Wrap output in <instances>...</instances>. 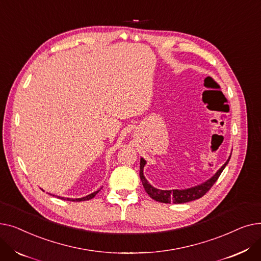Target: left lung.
I'll use <instances>...</instances> for the list:
<instances>
[{"instance_id":"8db88e82","label":"left lung","mask_w":261,"mask_h":261,"mask_svg":"<svg viewBox=\"0 0 261 261\" xmlns=\"http://www.w3.org/2000/svg\"><path fill=\"white\" fill-rule=\"evenodd\" d=\"M230 156L228 158V160L225 162L224 165L219 169L216 174L214 176H212L210 180H207L206 182H204L198 186L191 187V188H187V189H171V190H162V189H158L153 186H151L149 184V182L146 180V177L144 175V166L146 165V161L142 158L141 159V167H140V176L141 180L143 183V186L146 190V193L151 197L153 200L158 201V202H162V203H174V204H181V203H186V202H190L194 201L197 199H200L201 197H203L207 191L212 188V186L216 183V181L218 180V177L220 176L221 172L223 171V169L225 168V166L227 165V163L229 161Z\"/></svg>"}]
</instances>
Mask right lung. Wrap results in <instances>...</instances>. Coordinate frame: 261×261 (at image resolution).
Wrapping results in <instances>:
<instances>
[{"instance_id":"1","label":"right lung","mask_w":261,"mask_h":261,"mask_svg":"<svg viewBox=\"0 0 261 261\" xmlns=\"http://www.w3.org/2000/svg\"><path fill=\"white\" fill-rule=\"evenodd\" d=\"M98 191L99 190H97V191H94L93 194H90V195H88V196H86V197H84V198H78V199H70V198H61V197H58L59 199H63V200H67V201H76V202H80V201H87V200H91L92 198H94L96 195L98 194Z\"/></svg>"}]
</instances>
